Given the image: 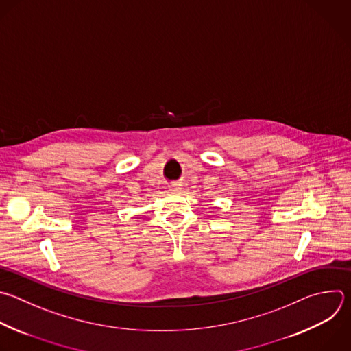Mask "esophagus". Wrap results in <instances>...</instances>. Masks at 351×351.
Wrapping results in <instances>:
<instances>
[{"label":"esophagus","mask_w":351,"mask_h":351,"mask_svg":"<svg viewBox=\"0 0 351 351\" xmlns=\"http://www.w3.org/2000/svg\"><path fill=\"white\" fill-rule=\"evenodd\" d=\"M180 189H182V187H180V184H171V186H169V190H171V191H173V193H179V191H180Z\"/></svg>","instance_id":"obj_1"}]
</instances>
